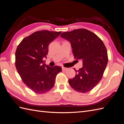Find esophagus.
Listing matches in <instances>:
<instances>
[{"mask_svg": "<svg viewBox=\"0 0 124 124\" xmlns=\"http://www.w3.org/2000/svg\"><path fill=\"white\" fill-rule=\"evenodd\" d=\"M62 71H66L67 70V68H65V67H62Z\"/></svg>", "mask_w": 124, "mask_h": 124, "instance_id": "1", "label": "esophagus"}]
</instances>
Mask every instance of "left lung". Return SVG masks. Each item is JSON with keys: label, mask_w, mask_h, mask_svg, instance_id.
<instances>
[{"label": "left lung", "mask_w": 124, "mask_h": 124, "mask_svg": "<svg viewBox=\"0 0 124 124\" xmlns=\"http://www.w3.org/2000/svg\"><path fill=\"white\" fill-rule=\"evenodd\" d=\"M61 37L69 41L74 58L83 62V67L69 84L75 91L85 93L98 84L102 78L108 62L107 48L102 41L86 29H78L62 33Z\"/></svg>", "instance_id": "8db88e82"}]
</instances>
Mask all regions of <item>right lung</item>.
<instances>
[{"label": "right lung", "instance_id": "obj_1", "mask_svg": "<svg viewBox=\"0 0 124 124\" xmlns=\"http://www.w3.org/2000/svg\"><path fill=\"white\" fill-rule=\"evenodd\" d=\"M62 31H41L26 37L16 52V67L24 83L37 93H46L53 88L61 67L46 65L48 45Z\"/></svg>", "mask_w": 124, "mask_h": 124}]
</instances>
